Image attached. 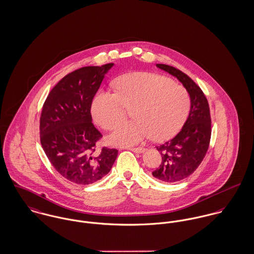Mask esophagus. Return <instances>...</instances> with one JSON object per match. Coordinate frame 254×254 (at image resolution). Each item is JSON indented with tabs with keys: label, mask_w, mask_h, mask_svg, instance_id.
Returning a JSON list of instances; mask_svg holds the SVG:
<instances>
[{
	"label": "esophagus",
	"mask_w": 254,
	"mask_h": 254,
	"mask_svg": "<svg viewBox=\"0 0 254 254\" xmlns=\"http://www.w3.org/2000/svg\"><path fill=\"white\" fill-rule=\"evenodd\" d=\"M129 150L134 152V153H138V154H142V153H144L146 151L144 148H130Z\"/></svg>",
	"instance_id": "34e87169"
}]
</instances>
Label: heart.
<instances>
[{
    "mask_svg": "<svg viewBox=\"0 0 254 254\" xmlns=\"http://www.w3.org/2000/svg\"><path fill=\"white\" fill-rule=\"evenodd\" d=\"M117 93L99 91L92 103V115L102 128L112 129L132 110L135 120L121 125L108 142L130 147L152 135L156 141L175 135L186 122L190 98L187 90L164 76L134 72L119 79Z\"/></svg>",
    "mask_w": 254,
    "mask_h": 254,
    "instance_id": "heart-1",
    "label": "heart"
}]
</instances>
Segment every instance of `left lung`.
Wrapping results in <instances>:
<instances>
[{
    "mask_svg": "<svg viewBox=\"0 0 254 254\" xmlns=\"http://www.w3.org/2000/svg\"><path fill=\"white\" fill-rule=\"evenodd\" d=\"M156 66L178 79L190 98V110L181 131L173 139L156 147L162 160L152 174L163 183H176L191 175L202 162L211 139V116L208 100L194 81L173 66Z\"/></svg>",
    "mask_w": 254,
    "mask_h": 254,
    "instance_id": "left-lung-1",
    "label": "left lung"
}]
</instances>
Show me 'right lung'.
Returning a JSON list of instances; mask_svg holds the SVG:
<instances>
[{
	"mask_svg": "<svg viewBox=\"0 0 254 254\" xmlns=\"http://www.w3.org/2000/svg\"><path fill=\"white\" fill-rule=\"evenodd\" d=\"M114 64L76 69L51 90L40 116V143L61 175L77 185L98 182L111 170L118 156L103 147L96 154L101 133L93 125L91 106L105 74Z\"/></svg>",
	"mask_w": 254,
	"mask_h": 254,
	"instance_id": "add662e5",
	"label": "right lung"
}]
</instances>
